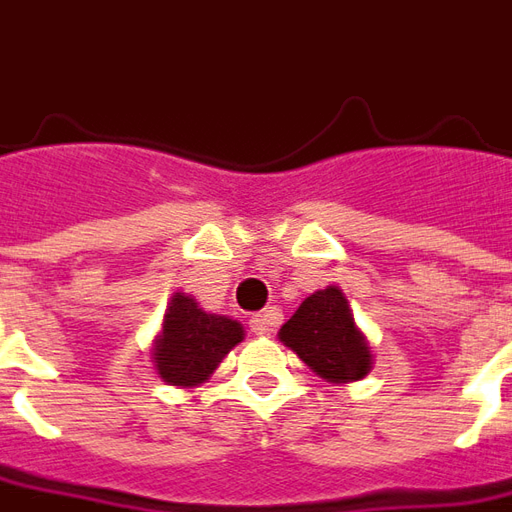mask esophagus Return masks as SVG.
Returning <instances> with one entry per match:
<instances>
[{"mask_svg":"<svg viewBox=\"0 0 512 512\" xmlns=\"http://www.w3.org/2000/svg\"><path fill=\"white\" fill-rule=\"evenodd\" d=\"M274 313L271 310H266V313H255V316L249 318V330L255 332V335H268L271 332V327H274Z\"/></svg>","mask_w":512,"mask_h":512,"instance_id":"1","label":"esophagus"}]
</instances>
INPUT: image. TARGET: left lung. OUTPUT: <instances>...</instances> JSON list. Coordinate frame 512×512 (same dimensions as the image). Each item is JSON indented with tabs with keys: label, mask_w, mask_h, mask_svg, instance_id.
Returning a JSON list of instances; mask_svg holds the SVG:
<instances>
[{
	"label": "left lung",
	"mask_w": 512,
	"mask_h": 512,
	"mask_svg": "<svg viewBox=\"0 0 512 512\" xmlns=\"http://www.w3.org/2000/svg\"><path fill=\"white\" fill-rule=\"evenodd\" d=\"M280 341L316 377L335 385L363 380L374 366L371 343L357 327L352 305L338 285L310 293L282 324Z\"/></svg>",
	"instance_id": "obj_1"
}]
</instances>
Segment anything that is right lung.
<instances>
[{"instance_id": "obj_1", "label": "right lung", "mask_w": 512, "mask_h": 512, "mask_svg": "<svg viewBox=\"0 0 512 512\" xmlns=\"http://www.w3.org/2000/svg\"><path fill=\"white\" fill-rule=\"evenodd\" d=\"M244 324L207 313L191 293L177 291L166 305L152 343V363L160 380L177 388H199L210 380L232 346L244 341Z\"/></svg>"}]
</instances>
